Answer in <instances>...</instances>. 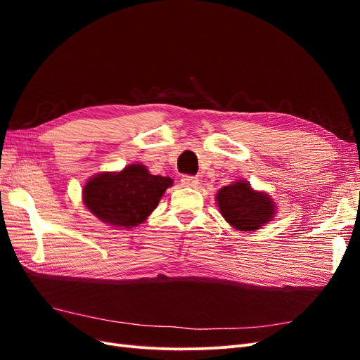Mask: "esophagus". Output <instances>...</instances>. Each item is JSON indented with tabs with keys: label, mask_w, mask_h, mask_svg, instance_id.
<instances>
[{
	"label": "esophagus",
	"mask_w": 360,
	"mask_h": 360,
	"mask_svg": "<svg viewBox=\"0 0 360 360\" xmlns=\"http://www.w3.org/2000/svg\"><path fill=\"white\" fill-rule=\"evenodd\" d=\"M181 184H183V186H186V188H198L200 180L197 177H193V176H183L181 177Z\"/></svg>",
	"instance_id": "obj_1"
}]
</instances>
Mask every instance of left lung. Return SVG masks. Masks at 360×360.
<instances>
[{"label":"left lung","mask_w":360,"mask_h":360,"mask_svg":"<svg viewBox=\"0 0 360 360\" xmlns=\"http://www.w3.org/2000/svg\"><path fill=\"white\" fill-rule=\"evenodd\" d=\"M216 198L222 216L242 231L258 230L275 214V205L269 195L255 192L246 181H236L222 188Z\"/></svg>","instance_id":"left-lung-1"}]
</instances>
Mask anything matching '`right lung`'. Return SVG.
Wrapping results in <instances>:
<instances>
[{
	"instance_id": "right-lung-1",
	"label": "right lung",
	"mask_w": 360,
	"mask_h": 360,
	"mask_svg": "<svg viewBox=\"0 0 360 360\" xmlns=\"http://www.w3.org/2000/svg\"><path fill=\"white\" fill-rule=\"evenodd\" d=\"M172 179L151 176L144 165H129L122 172H103L86 181L84 204L102 222L132 228L153 212Z\"/></svg>"
}]
</instances>
